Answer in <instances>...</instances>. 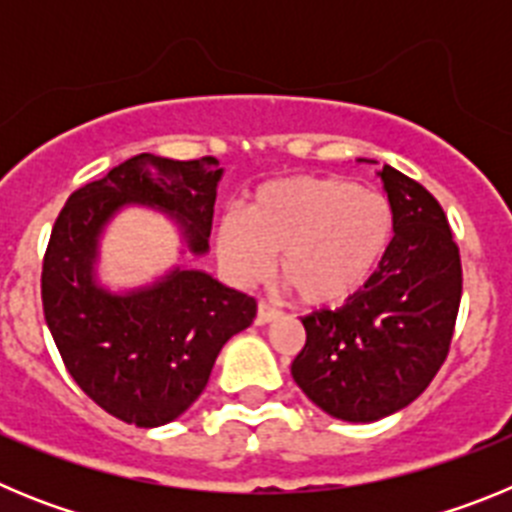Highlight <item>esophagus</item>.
I'll return each mask as SVG.
<instances>
[{
    "label": "esophagus",
    "mask_w": 512,
    "mask_h": 512,
    "mask_svg": "<svg viewBox=\"0 0 512 512\" xmlns=\"http://www.w3.org/2000/svg\"><path fill=\"white\" fill-rule=\"evenodd\" d=\"M282 318V310H277L274 305L269 302H259V310H256V323L266 325V323H274V320Z\"/></svg>",
    "instance_id": "34e87169"
}]
</instances>
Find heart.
Listing matches in <instances>:
<instances>
[{"mask_svg": "<svg viewBox=\"0 0 512 512\" xmlns=\"http://www.w3.org/2000/svg\"><path fill=\"white\" fill-rule=\"evenodd\" d=\"M387 194L343 176H287L261 184L246 212L217 223V256L238 282H259L279 253V277L305 305H341L390 251Z\"/></svg>", "mask_w": 512, "mask_h": 512, "instance_id": "obj_1", "label": "heart"}]
</instances>
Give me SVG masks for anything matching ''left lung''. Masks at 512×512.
<instances>
[{"label":"left lung","mask_w":512,"mask_h":512,"mask_svg":"<svg viewBox=\"0 0 512 512\" xmlns=\"http://www.w3.org/2000/svg\"><path fill=\"white\" fill-rule=\"evenodd\" d=\"M395 210L390 251L338 310L302 318L297 387L348 423L387 418L431 384L449 356L461 302V259L446 212L423 184L379 171Z\"/></svg>","instance_id":"obj_1"}]
</instances>
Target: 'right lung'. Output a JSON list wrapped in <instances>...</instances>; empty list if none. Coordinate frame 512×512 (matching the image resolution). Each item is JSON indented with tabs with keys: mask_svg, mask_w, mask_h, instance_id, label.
I'll use <instances>...</instances> for the list:
<instances>
[{
	"mask_svg": "<svg viewBox=\"0 0 512 512\" xmlns=\"http://www.w3.org/2000/svg\"><path fill=\"white\" fill-rule=\"evenodd\" d=\"M220 176L212 156L140 153L76 189L53 225L40 277L45 323L87 397L138 428L171 423L202 395L220 348L256 318V300L187 266L110 292L94 274L99 238L122 207L143 205L176 220L187 251L205 256Z\"/></svg>",
	"mask_w": 512,
	"mask_h": 512,
	"instance_id": "1",
	"label": "right lung"
}]
</instances>
